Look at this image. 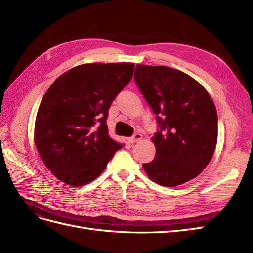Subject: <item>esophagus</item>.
<instances>
[{"label": "esophagus", "mask_w": 253, "mask_h": 253, "mask_svg": "<svg viewBox=\"0 0 253 253\" xmlns=\"http://www.w3.org/2000/svg\"><path fill=\"white\" fill-rule=\"evenodd\" d=\"M141 139H142V135L139 134V133H136L134 136L129 137V138H128L127 140H128V142L133 143V142H138V141H140Z\"/></svg>", "instance_id": "obj_1"}]
</instances>
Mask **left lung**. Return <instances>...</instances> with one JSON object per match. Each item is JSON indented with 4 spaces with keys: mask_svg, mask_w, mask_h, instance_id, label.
<instances>
[{
    "mask_svg": "<svg viewBox=\"0 0 253 253\" xmlns=\"http://www.w3.org/2000/svg\"><path fill=\"white\" fill-rule=\"evenodd\" d=\"M135 82L156 115V154L142 167L165 187L185 183L210 163L217 142V113L211 97L189 75L168 66L137 64Z\"/></svg>",
    "mask_w": 253,
    "mask_h": 253,
    "instance_id": "obj_1",
    "label": "left lung"
}]
</instances>
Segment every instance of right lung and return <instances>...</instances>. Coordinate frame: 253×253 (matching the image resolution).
<instances>
[{
	"mask_svg": "<svg viewBox=\"0 0 253 253\" xmlns=\"http://www.w3.org/2000/svg\"><path fill=\"white\" fill-rule=\"evenodd\" d=\"M134 63L82 64L58 77L37 113L35 143L49 171L72 187L97 178L122 144L109 136L106 118L131 81Z\"/></svg>",
	"mask_w": 253,
	"mask_h": 253,
	"instance_id": "add662e5",
	"label": "right lung"
}]
</instances>
